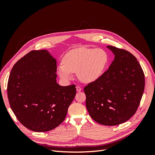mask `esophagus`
<instances>
[{
    "instance_id": "obj_1",
    "label": "esophagus",
    "mask_w": 155,
    "mask_h": 155,
    "mask_svg": "<svg viewBox=\"0 0 155 155\" xmlns=\"http://www.w3.org/2000/svg\"><path fill=\"white\" fill-rule=\"evenodd\" d=\"M81 90H82V88L80 87H79V86H76V91L78 92H80Z\"/></svg>"
}]
</instances>
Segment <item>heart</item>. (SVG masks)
Masks as SVG:
<instances>
[{"label": "heart", "mask_w": 155, "mask_h": 155, "mask_svg": "<svg viewBox=\"0 0 155 155\" xmlns=\"http://www.w3.org/2000/svg\"><path fill=\"white\" fill-rule=\"evenodd\" d=\"M109 56L100 48H79L72 50L64 58V63L58 67V73L64 80L72 78L73 73H77L78 79L85 83L96 81L104 74Z\"/></svg>", "instance_id": "b5f03b06"}]
</instances>
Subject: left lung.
Returning <instances> with one entry per match:
<instances>
[{"mask_svg":"<svg viewBox=\"0 0 155 155\" xmlns=\"http://www.w3.org/2000/svg\"><path fill=\"white\" fill-rule=\"evenodd\" d=\"M107 47L114 54V61L84 92L91 118L98 124L112 126L125 122L135 114L143 93L145 77L132 54L112 46Z\"/></svg>","mask_w":155,"mask_h":155,"instance_id":"8db88e82","label":"left lung"}]
</instances>
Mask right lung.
Listing matches in <instances>:
<instances>
[{
	"label": "right lung",
	"mask_w": 155,
	"mask_h": 155,
	"mask_svg": "<svg viewBox=\"0 0 155 155\" xmlns=\"http://www.w3.org/2000/svg\"><path fill=\"white\" fill-rule=\"evenodd\" d=\"M56 71V59L46 50L30 51L11 70L8 100L18 120L30 130L46 132L57 127L76 96L74 85L57 83Z\"/></svg>",
	"instance_id": "add662e5"
}]
</instances>
